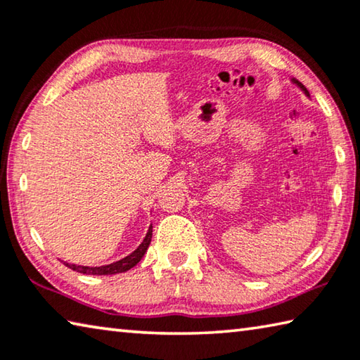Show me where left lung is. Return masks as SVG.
<instances>
[{"instance_id":"left-lung-1","label":"left lung","mask_w":360,"mask_h":360,"mask_svg":"<svg viewBox=\"0 0 360 360\" xmlns=\"http://www.w3.org/2000/svg\"><path fill=\"white\" fill-rule=\"evenodd\" d=\"M292 82H294V84H297V85H298V87H300V89L303 90V92H304V95H307V96H309V94H308V90H307V89H304V85H303L302 82H298V81H297V79H292Z\"/></svg>"}]
</instances>
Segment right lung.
<instances>
[{
  "mask_svg": "<svg viewBox=\"0 0 360 360\" xmlns=\"http://www.w3.org/2000/svg\"><path fill=\"white\" fill-rule=\"evenodd\" d=\"M150 238H152V225L149 227L148 233H146V238L143 240L141 245H139L130 255L114 262V264L103 265V266H84V265H75V264H65V265L71 268V270L84 273V275H115V273H124L135 266L138 262L143 259V255L146 254V251H148V248L150 245Z\"/></svg>",
  "mask_w": 360,
  "mask_h": 360,
  "instance_id": "1",
  "label": "right lung"
}]
</instances>
